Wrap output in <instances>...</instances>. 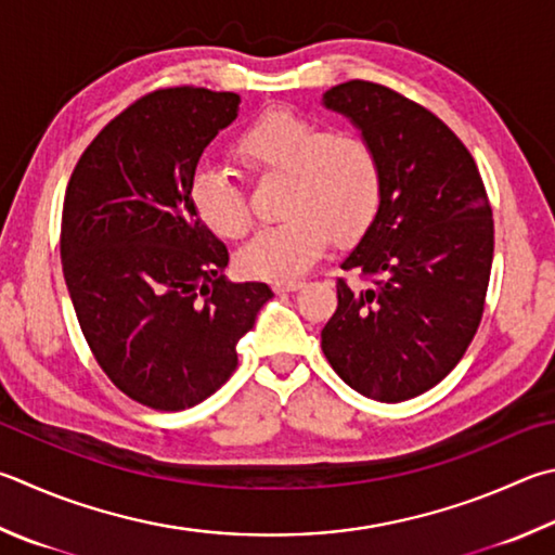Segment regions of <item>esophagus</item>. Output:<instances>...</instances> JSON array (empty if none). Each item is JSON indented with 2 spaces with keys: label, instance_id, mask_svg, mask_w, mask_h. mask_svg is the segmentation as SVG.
Here are the masks:
<instances>
[{
  "label": "esophagus",
  "instance_id": "34e87169",
  "mask_svg": "<svg viewBox=\"0 0 555 555\" xmlns=\"http://www.w3.org/2000/svg\"><path fill=\"white\" fill-rule=\"evenodd\" d=\"M300 286H304V281H300V279H284V281H276V284H274L276 291H298Z\"/></svg>",
  "mask_w": 555,
  "mask_h": 555
}]
</instances>
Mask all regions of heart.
I'll return each instance as SVG.
<instances>
[{
  "label": "heart",
  "instance_id": "b5f03b06",
  "mask_svg": "<svg viewBox=\"0 0 555 555\" xmlns=\"http://www.w3.org/2000/svg\"><path fill=\"white\" fill-rule=\"evenodd\" d=\"M235 155L251 175L284 177L279 225L259 230L237 251L249 276L288 279L312 267L327 240L349 243L376 218L383 169L376 147L357 130H322L294 111L259 116L240 133ZM198 218L220 237L249 228V206L237 177L218 163H201L191 175Z\"/></svg>",
  "mask_w": 555,
  "mask_h": 555
}]
</instances>
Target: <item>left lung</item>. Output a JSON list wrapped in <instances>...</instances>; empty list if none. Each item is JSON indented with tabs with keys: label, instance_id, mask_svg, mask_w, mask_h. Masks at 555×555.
<instances>
[{
	"label": "left lung",
	"instance_id": "left-lung-1",
	"mask_svg": "<svg viewBox=\"0 0 555 555\" xmlns=\"http://www.w3.org/2000/svg\"><path fill=\"white\" fill-rule=\"evenodd\" d=\"M376 147L383 198L337 279L322 351L347 386L400 402L444 378L480 325L492 267V210L466 145L447 124L392 89L351 79L322 94Z\"/></svg>",
	"mask_w": 555,
	"mask_h": 555
}]
</instances>
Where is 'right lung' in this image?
<instances>
[{"label": "right lung", "mask_w": 555, "mask_h": 555, "mask_svg": "<svg viewBox=\"0 0 555 555\" xmlns=\"http://www.w3.org/2000/svg\"><path fill=\"white\" fill-rule=\"evenodd\" d=\"M237 108V94L201 87L147 94L89 143L65 191L60 257L79 327L114 386L147 408L214 396L274 296L225 279L228 249L191 201L201 155Z\"/></svg>", "instance_id": "obj_1"}]
</instances>
